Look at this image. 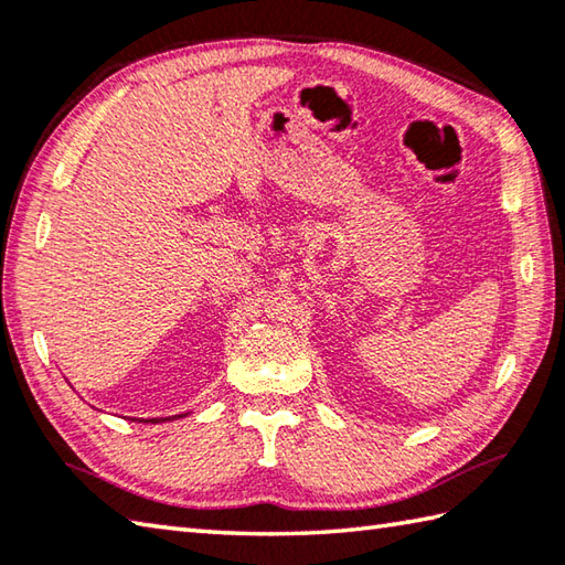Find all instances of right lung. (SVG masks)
Listing matches in <instances>:
<instances>
[{"label": "right lung", "instance_id": "right-lung-1", "mask_svg": "<svg viewBox=\"0 0 565 565\" xmlns=\"http://www.w3.org/2000/svg\"><path fill=\"white\" fill-rule=\"evenodd\" d=\"M151 422H157V418H151ZM161 422H163V418H161Z\"/></svg>", "mask_w": 565, "mask_h": 565}]
</instances>
